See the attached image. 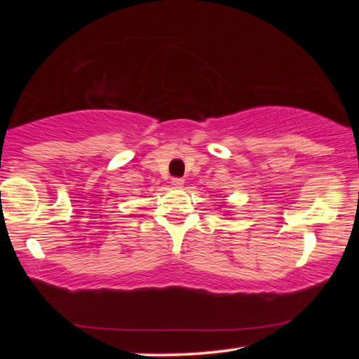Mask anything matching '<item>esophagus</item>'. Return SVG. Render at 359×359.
Returning a JSON list of instances; mask_svg holds the SVG:
<instances>
[{
  "label": "esophagus",
  "mask_w": 359,
  "mask_h": 359,
  "mask_svg": "<svg viewBox=\"0 0 359 359\" xmlns=\"http://www.w3.org/2000/svg\"><path fill=\"white\" fill-rule=\"evenodd\" d=\"M171 184H172L175 188H182V187H184L185 182H184V179H180V177H174V179L171 180Z\"/></svg>",
  "instance_id": "1"
}]
</instances>
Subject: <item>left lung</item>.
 Listing matches in <instances>:
<instances>
[{"instance_id": "1", "label": "left lung", "mask_w": 359, "mask_h": 359, "mask_svg": "<svg viewBox=\"0 0 359 359\" xmlns=\"http://www.w3.org/2000/svg\"><path fill=\"white\" fill-rule=\"evenodd\" d=\"M223 204H224V203H223Z\"/></svg>"}]
</instances>
